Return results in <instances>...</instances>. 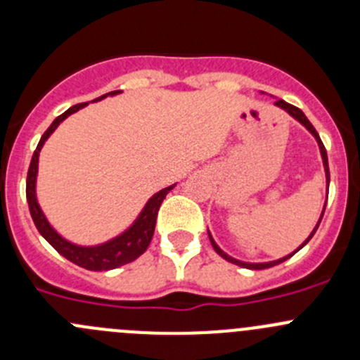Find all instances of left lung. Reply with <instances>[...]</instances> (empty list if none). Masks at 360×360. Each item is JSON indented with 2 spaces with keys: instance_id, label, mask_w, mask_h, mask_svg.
<instances>
[{
  "instance_id": "obj_1",
  "label": "left lung",
  "mask_w": 360,
  "mask_h": 360,
  "mask_svg": "<svg viewBox=\"0 0 360 360\" xmlns=\"http://www.w3.org/2000/svg\"><path fill=\"white\" fill-rule=\"evenodd\" d=\"M275 106L277 108H281V110H284L285 112H289V115L292 116L294 120H296V122H300L301 125L304 127V129L308 130V132L311 134V136L315 137V141H317V144H319V150H321V157H322V163H324V172H326V183H328V188H329V163H328V153H326V148H324V144H322V141H321V137H319V134H317V130L314 129V125H311L310 123V120L307 118V116H304V112L300 110V108H296V106H292V104H289V103H285V101H282V99H278V101H275ZM328 202V200H326ZM324 210H326V205H324V209H322V214H321V217H319V221H317V224H315V228L314 230H311V233L308 235V238L307 240L303 242V244L300 245V248H297L296 250H294V252H291V254H288V256H284V257H281V259H275V261H266V263H248V261H240V259H235V257H231L230 254H226L224 252L223 249L219 248V245L216 244V240H214L212 238V235H210V231L207 230V233H209V238H210V244H212V248H214V250H216L217 254H219L221 257H223V259H226V261H230V263H233V264H237V266H242V268H249V270H264V268H270V266H275V264H278V263H282V261H285V259H289V257L292 256V254H296L297 250H300L301 248H304V245L308 244V242H310V238L314 237V233L315 231H317V228H319V224H321V221H322V216H324Z\"/></svg>"
}]
</instances>
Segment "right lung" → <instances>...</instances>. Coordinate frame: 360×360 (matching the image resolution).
<instances>
[{
    "label": "right lung",
    "instance_id": "add662e5",
    "mask_svg": "<svg viewBox=\"0 0 360 360\" xmlns=\"http://www.w3.org/2000/svg\"><path fill=\"white\" fill-rule=\"evenodd\" d=\"M118 94H122V90H115V92L106 94V96L97 97V99H94L92 103L106 99L108 96L110 97L118 96ZM85 106H89V103L76 104V106L69 108L68 111L63 112V115L57 116V118L52 122V125L45 130V134H43L41 139H39L38 146H36V151L32 153L31 165H29V170H27V183H25V197H27L29 212H31V217L32 221H34L36 228H38V231L41 233V237L45 238V240L49 242V244L52 245L60 256H64L66 259L71 261V263L78 264V266L85 268V270L104 271V270H112V268L123 266V264L137 259V257L148 249V245H150L151 238H153V233H155V224H157L160 205H162L163 198L167 197V193H169L176 184H170V186L157 191V193L146 202V205L143 207L139 216L134 219V223L130 224L127 230H123L122 233L110 238V240L103 242V244L79 245V244H75V242L68 240V238H64L63 235H60L59 231L50 224V221L46 219L45 212H43L41 205H39L38 202V195H36L39 151H41L43 144L46 143V139L56 132L57 127H59L68 116H71L72 112L79 111Z\"/></svg>",
    "mask_w": 360,
    "mask_h": 360
}]
</instances>
